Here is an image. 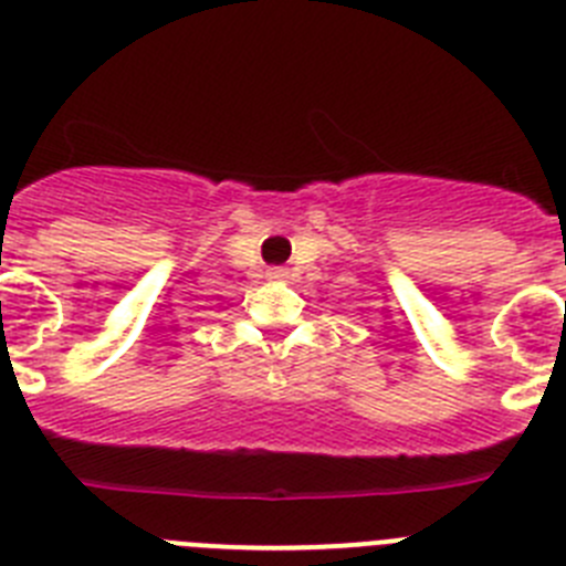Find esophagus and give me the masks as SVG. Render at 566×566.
I'll return each mask as SVG.
<instances>
[{
  "label": "esophagus",
  "instance_id": "34e87169",
  "mask_svg": "<svg viewBox=\"0 0 566 566\" xmlns=\"http://www.w3.org/2000/svg\"><path fill=\"white\" fill-rule=\"evenodd\" d=\"M269 277H274V280L286 277V269H269Z\"/></svg>",
  "mask_w": 566,
  "mask_h": 566
}]
</instances>
